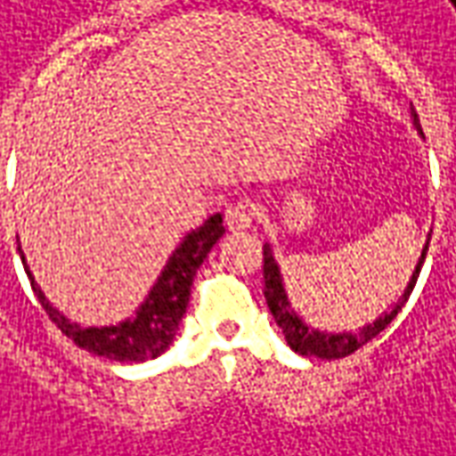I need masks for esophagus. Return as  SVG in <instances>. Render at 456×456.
Segmentation results:
<instances>
[{
  "mask_svg": "<svg viewBox=\"0 0 456 456\" xmlns=\"http://www.w3.org/2000/svg\"><path fill=\"white\" fill-rule=\"evenodd\" d=\"M224 224L229 232H245L252 227V207L248 201H237L224 211Z\"/></svg>",
  "mask_w": 456,
  "mask_h": 456,
  "instance_id": "obj_1",
  "label": "esophagus"
}]
</instances>
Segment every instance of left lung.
Masks as SVG:
<instances>
[{
  "label": "left lung",
  "instance_id": "obj_1",
  "mask_svg": "<svg viewBox=\"0 0 456 456\" xmlns=\"http://www.w3.org/2000/svg\"><path fill=\"white\" fill-rule=\"evenodd\" d=\"M411 117H413V125L419 127L421 132V125H419V114L416 111H411ZM424 134V132H421ZM428 240H431V234L426 237V245L421 249V257H419V263H416V270H413V275H411V281H408L406 290L401 293V298L395 301V306L386 311L383 316H378L372 324H367L360 331H339V334H334V331H319V329L308 327L306 322L290 308V301H288V293L286 286H283V275H281V267L275 263V257H273V249L270 245L263 248V275H265V301L267 308H270V314H273V319H275V324L283 329V337H286L288 346L293 349V352H298V354H306V357H322V360H339V357H346V354H352L354 349H360L362 345H367L370 339H375L383 329L398 316V311L406 306L408 296H411V290L416 286V281H419V273H421V265H424L426 260V252H428Z\"/></svg>",
  "mask_w": 456,
  "mask_h": 456
}]
</instances>
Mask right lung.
Segmentation results:
<instances>
[{
	"instance_id": "add662e5",
	"label": "right lung",
	"mask_w": 456,
	"mask_h": 456,
	"mask_svg": "<svg viewBox=\"0 0 456 456\" xmlns=\"http://www.w3.org/2000/svg\"><path fill=\"white\" fill-rule=\"evenodd\" d=\"M222 234H224L222 214L208 216L201 227L189 232L183 237V242L173 249L163 273L158 275V283L150 288L148 298L140 304L134 316L114 324V327H81V324L66 319L45 298L40 286L35 283L30 267L25 263L22 248H20V257H22V265H25V273L30 278V286L37 296V301L43 304L45 314L55 322V327L61 329L69 339H73L81 349L94 352L99 357H107V360L145 362V360H155L158 354H163L173 342L178 324H181L186 306H189L193 275L201 267V263L207 260L211 248L219 242Z\"/></svg>"
}]
</instances>
